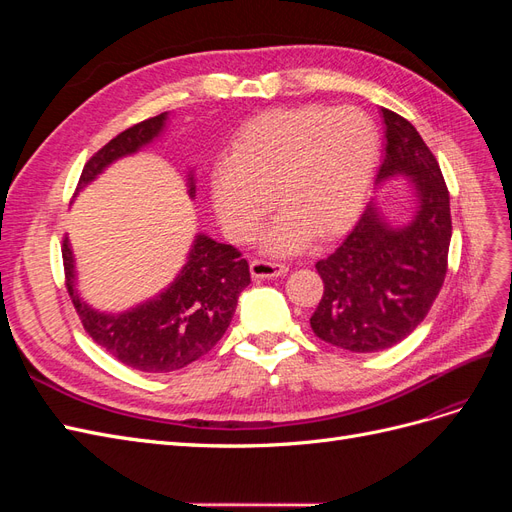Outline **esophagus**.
<instances>
[{
  "label": "esophagus",
  "mask_w": 512,
  "mask_h": 512,
  "mask_svg": "<svg viewBox=\"0 0 512 512\" xmlns=\"http://www.w3.org/2000/svg\"><path fill=\"white\" fill-rule=\"evenodd\" d=\"M250 271H252V277H256V280H269V277L284 275L288 271V267L282 265V262H275V260L254 258L250 262Z\"/></svg>",
  "instance_id": "esophagus-1"
}]
</instances>
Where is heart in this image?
I'll list each match as a JSON object with an SVG mask.
<instances>
[{"label": "heart", "mask_w": 512, "mask_h": 512, "mask_svg": "<svg viewBox=\"0 0 512 512\" xmlns=\"http://www.w3.org/2000/svg\"><path fill=\"white\" fill-rule=\"evenodd\" d=\"M378 132L356 108L301 106L252 121L215 166L211 200L235 241L256 235L275 205L284 213L262 237L273 254L333 239L354 222L374 175Z\"/></svg>", "instance_id": "heart-1"}]
</instances>
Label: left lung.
<instances>
[{"instance_id": "8db88e82", "label": "left lung", "mask_w": 512, "mask_h": 512, "mask_svg": "<svg viewBox=\"0 0 512 512\" xmlns=\"http://www.w3.org/2000/svg\"><path fill=\"white\" fill-rule=\"evenodd\" d=\"M384 160L378 183L406 177L416 196L401 226L374 200L337 250L316 262L324 292L312 331L350 352H380L425 320L444 284L451 245V198L438 160L408 119L382 108Z\"/></svg>"}]
</instances>
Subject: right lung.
Segmentation results:
<instances>
[{
  "mask_svg": "<svg viewBox=\"0 0 512 512\" xmlns=\"http://www.w3.org/2000/svg\"><path fill=\"white\" fill-rule=\"evenodd\" d=\"M168 113L145 119L108 141L85 164L79 188L94 181L106 166L153 143L164 132ZM190 198L196 194L188 175ZM66 286L85 331L123 365L147 374H166L205 356L226 333L237 299L250 284V265L237 247L196 235L192 250L175 282L158 297L121 314H104L87 305L76 290L74 256L68 239L61 245Z\"/></svg>",
  "mask_w": 512,
  "mask_h": 512,
  "instance_id": "right-lung-1",
  "label": "right lung"
}]
</instances>
